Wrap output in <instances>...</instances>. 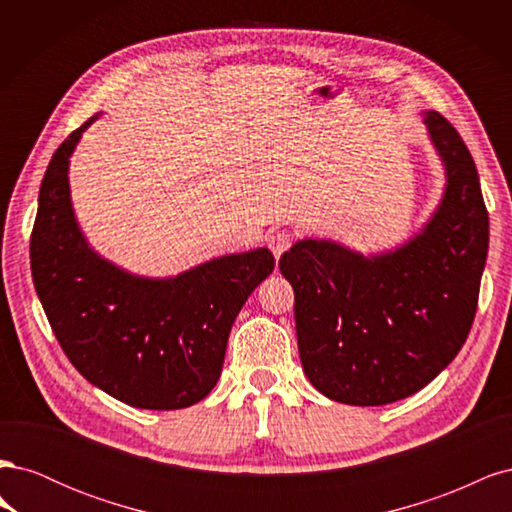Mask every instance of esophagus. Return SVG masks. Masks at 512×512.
Listing matches in <instances>:
<instances>
[{
  "mask_svg": "<svg viewBox=\"0 0 512 512\" xmlns=\"http://www.w3.org/2000/svg\"><path fill=\"white\" fill-rule=\"evenodd\" d=\"M290 245H292V235L288 230H275L273 235L269 237V247H271V252L277 260H280V256L286 250H290Z\"/></svg>",
  "mask_w": 512,
  "mask_h": 512,
  "instance_id": "34e87169",
  "label": "esophagus"
}]
</instances>
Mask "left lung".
<instances>
[{
    "label": "left lung",
    "mask_w": 512,
    "mask_h": 512,
    "mask_svg": "<svg viewBox=\"0 0 512 512\" xmlns=\"http://www.w3.org/2000/svg\"><path fill=\"white\" fill-rule=\"evenodd\" d=\"M423 115L446 175L425 228L382 254L301 239L280 258L294 288L305 376L339 404L384 406L414 395L455 359L472 329L489 215L459 132L436 111Z\"/></svg>",
    "instance_id": "1"
}]
</instances>
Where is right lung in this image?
Here are the masks:
<instances>
[{
    "label": "right lung",
    "mask_w": 512,
    "mask_h": 512,
    "mask_svg": "<svg viewBox=\"0 0 512 512\" xmlns=\"http://www.w3.org/2000/svg\"><path fill=\"white\" fill-rule=\"evenodd\" d=\"M98 117L46 166L29 243L38 299L59 346L91 384L134 408H188L218 384L232 322L275 258L258 247L153 280L96 254L74 218L68 166Z\"/></svg>",
    "instance_id": "add662e5"
}]
</instances>
